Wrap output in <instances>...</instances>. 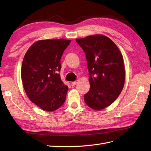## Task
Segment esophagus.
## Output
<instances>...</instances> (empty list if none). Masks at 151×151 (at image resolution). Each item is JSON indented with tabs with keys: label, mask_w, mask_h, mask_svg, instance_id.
<instances>
[{
	"label": "esophagus",
	"mask_w": 151,
	"mask_h": 151,
	"mask_svg": "<svg viewBox=\"0 0 151 151\" xmlns=\"http://www.w3.org/2000/svg\"><path fill=\"white\" fill-rule=\"evenodd\" d=\"M76 84V82H71V86H75Z\"/></svg>",
	"instance_id": "obj_1"
}]
</instances>
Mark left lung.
Instances as JSON below:
<instances>
[{
    "instance_id": "1",
    "label": "left lung",
    "mask_w": 151,
    "mask_h": 151,
    "mask_svg": "<svg viewBox=\"0 0 151 151\" xmlns=\"http://www.w3.org/2000/svg\"><path fill=\"white\" fill-rule=\"evenodd\" d=\"M76 41L86 54L90 89L84 95L89 108L99 111L116 100L123 88L125 70L121 51L113 41L95 34Z\"/></svg>"
}]
</instances>
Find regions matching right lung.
Here are the masks:
<instances>
[{
  "label": "right lung",
  "mask_w": 151,
  "mask_h": 151,
  "mask_svg": "<svg viewBox=\"0 0 151 151\" xmlns=\"http://www.w3.org/2000/svg\"><path fill=\"white\" fill-rule=\"evenodd\" d=\"M70 43L64 39L34 43L22 60L21 79L28 99L47 111H55L65 101L68 91L58 72L63 51Z\"/></svg>",
  "instance_id": "1"
}]
</instances>
